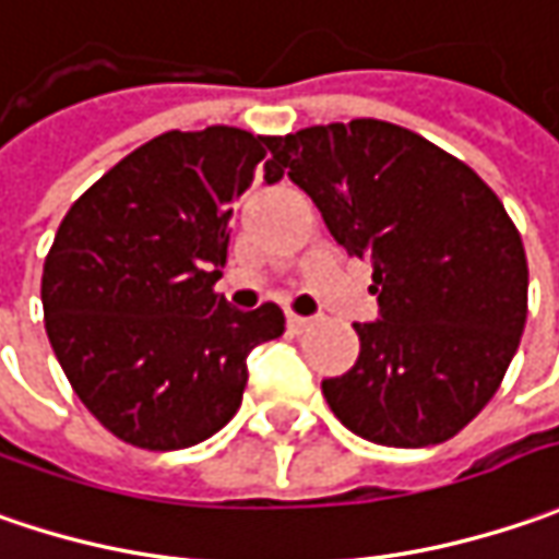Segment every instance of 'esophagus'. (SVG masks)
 <instances>
[{
    "label": "esophagus",
    "mask_w": 559,
    "mask_h": 559,
    "mask_svg": "<svg viewBox=\"0 0 559 559\" xmlns=\"http://www.w3.org/2000/svg\"><path fill=\"white\" fill-rule=\"evenodd\" d=\"M287 328H290L294 334H304L306 328H312V319H306V316H297V312H287Z\"/></svg>",
    "instance_id": "esophagus-1"
}]
</instances>
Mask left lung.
<instances>
[{
    "label": "left lung",
    "mask_w": 559,
    "mask_h": 559,
    "mask_svg": "<svg viewBox=\"0 0 559 559\" xmlns=\"http://www.w3.org/2000/svg\"><path fill=\"white\" fill-rule=\"evenodd\" d=\"M269 171L369 259L381 319L353 325L359 359L325 378L331 413L384 448L463 431L498 394L528 316V262L498 193L466 162L378 118L269 136Z\"/></svg>",
    "instance_id": "left-lung-1"
}]
</instances>
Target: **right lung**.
<instances>
[{"mask_svg": "<svg viewBox=\"0 0 559 559\" xmlns=\"http://www.w3.org/2000/svg\"><path fill=\"white\" fill-rule=\"evenodd\" d=\"M265 156L269 136L240 128L168 131L61 218L39 284L46 334L81 403L134 448H193L225 428L247 353L284 334L275 304L240 312L215 294L234 200Z\"/></svg>", "mask_w": 559, "mask_h": 559, "instance_id": "add662e5", "label": "right lung"}]
</instances>
